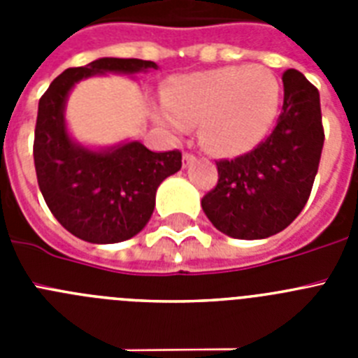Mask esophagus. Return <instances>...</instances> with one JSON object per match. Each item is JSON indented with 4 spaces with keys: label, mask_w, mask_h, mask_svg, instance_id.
<instances>
[{
    "label": "esophagus",
    "mask_w": 358,
    "mask_h": 358,
    "mask_svg": "<svg viewBox=\"0 0 358 358\" xmlns=\"http://www.w3.org/2000/svg\"><path fill=\"white\" fill-rule=\"evenodd\" d=\"M195 163V156L194 154H182V169H188V166H192V164Z\"/></svg>",
    "instance_id": "esophagus-1"
}]
</instances>
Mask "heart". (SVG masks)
I'll return each instance as SVG.
<instances>
[{"instance_id":"heart-1","label":"heart","mask_w":358,"mask_h":358,"mask_svg":"<svg viewBox=\"0 0 358 358\" xmlns=\"http://www.w3.org/2000/svg\"><path fill=\"white\" fill-rule=\"evenodd\" d=\"M280 93V82L265 66L186 73L173 77L163 91L157 120L173 136L199 123V140L211 154L240 156L267 134Z\"/></svg>"}]
</instances>
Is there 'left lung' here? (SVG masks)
<instances>
[{"mask_svg": "<svg viewBox=\"0 0 358 358\" xmlns=\"http://www.w3.org/2000/svg\"><path fill=\"white\" fill-rule=\"evenodd\" d=\"M283 107L276 127L255 150L217 163L218 182L202 210L220 233L262 240L301 213L319 169L324 131L319 91L303 73H283Z\"/></svg>", "mask_w": 358, "mask_h": 358, "instance_id": "left-lung-1", "label": "left lung"}]
</instances>
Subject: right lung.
Segmentation results:
<instances>
[{
  "instance_id": "obj_1",
  "label": "right lung",
  "mask_w": 358,
  "mask_h": 358,
  "mask_svg": "<svg viewBox=\"0 0 358 358\" xmlns=\"http://www.w3.org/2000/svg\"><path fill=\"white\" fill-rule=\"evenodd\" d=\"M159 66L141 59L102 57L62 71L41 96L34 163L53 217L77 238L116 243L136 236L156 206V192L181 170V152H152L141 141L87 147L69 134L66 102L80 80L107 73L134 77Z\"/></svg>"
}]
</instances>
